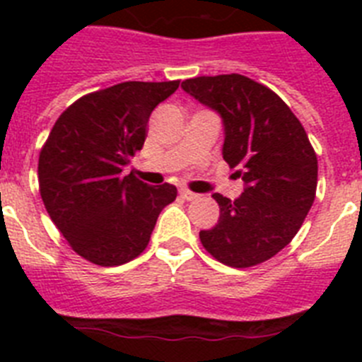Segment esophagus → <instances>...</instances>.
I'll use <instances>...</instances> for the list:
<instances>
[{
	"label": "esophagus",
	"mask_w": 362,
	"mask_h": 362,
	"mask_svg": "<svg viewBox=\"0 0 362 362\" xmlns=\"http://www.w3.org/2000/svg\"><path fill=\"white\" fill-rule=\"evenodd\" d=\"M181 196L185 197L187 201H194V199H199V194H196V192L188 190V188H181Z\"/></svg>",
	"instance_id": "obj_1"
}]
</instances>
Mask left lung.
Returning <instances> with one entry per match:
<instances>
[{
	"mask_svg": "<svg viewBox=\"0 0 362 362\" xmlns=\"http://www.w3.org/2000/svg\"><path fill=\"white\" fill-rule=\"evenodd\" d=\"M181 86L219 114L223 159L245 181L238 199L212 196L219 221L199 232L204 250L232 268L264 263L292 241L312 209L315 150L288 105L254 79L221 74L187 79Z\"/></svg>",
	"mask_w": 362,
	"mask_h": 362,
	"instance_id": "obj_1",
	"label": "left lung"
}]
</instances>
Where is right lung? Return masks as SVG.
<instances>
[{
  "label": "right lung",
  "mask_w": 362,
  "mask_h": 362,
  "mask_svg": "<svg viewBox=\"0 0 362 362\" xmlns=\"http://www.w3.org/2000/svg\"><path fill=\"white\" fill-rule=\"evenodd\" d=\"M179 81H124L74 101L40 152V194L74 252L99 267L141 254L156 221L177 196L174 185L150 187L123 168L143 148L152 110Z\"/></svg>",
  "instance_id": "add662e5"
}]
</instances>
